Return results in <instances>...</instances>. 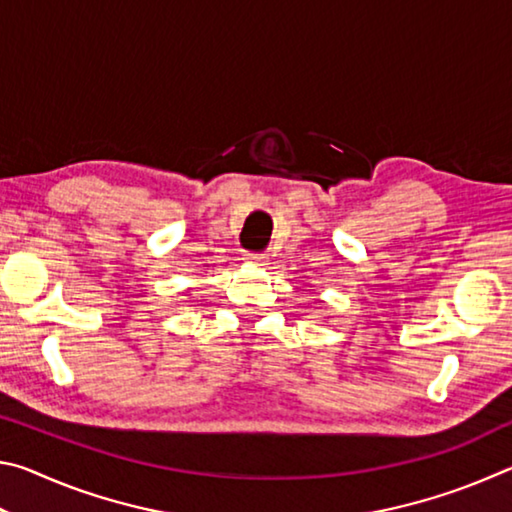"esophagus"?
Masks as SVG:
<instances>
[{
	"label": "esophagus",
	"mask_w": 512,
	"mask_h": 512,
	"mask_svg": "<svg viewBox=\"0 0 512 512\" xmlns=\"http://www.w3.org/2000/svg\"><path fill=\"white\" fill-rule=\"evenodd\" d=\"M244 259L250 264H266V255L264 253H244Z\"/></svg>",
	"instance_id": "1"
}]
</instances>
